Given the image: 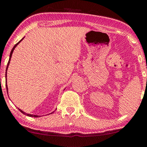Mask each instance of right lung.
<instances>
[{"label":"right lung","instance_id":"1","mask_svg":"<svg viewBox=\"0 0 147 147\" xmlns=\"http://www.w3.org/2000/svg\"><path fill=\"white\" fill-rule=\"evenodd\" d=\"M23 39V38H22V39L21 40V41H20L19 42H18V43H16V45H14V48H12V50H11V52H10V56H9V61H8V63H7V68H6V73H5V77H7V68H8V65H9V62H10V59H11V55H12V53H13V51H14V50L15 49V48H16V45H17L18 43H20V42H21L22 40ZM6 82H7V81H6ZM7 84V83H6ZM6 88H7V86L6 85ZM19 111H21V112L23 114H24V115H28V116H29V117H38V115H31V114H28V113H24L23 112V111H21V109H19Z\"/></svg>","mask_w":147,"mask_h":147}]
</instances>
